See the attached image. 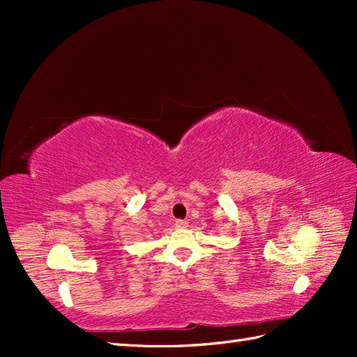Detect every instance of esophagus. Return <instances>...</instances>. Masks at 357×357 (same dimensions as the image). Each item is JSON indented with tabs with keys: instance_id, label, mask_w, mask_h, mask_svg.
Instances as JSON below:
<instances>
[{
	"instance_id": "esophagus-1",
	"label": "esophagus",
	"mask_w": 357,
	"mask_h": 357,
	"mask_svg": "<svg viewBox=\"0 0 357 357\" xmlns=\"http://www.w3.org/2000/svg\"><path fill=\"white\" fill-rule=\"evenodd\" d=\"M174 227H176V229H187L188 222L187 221H181V219H178V221L174 222Z\"/></svg>"
}]
</instances>
